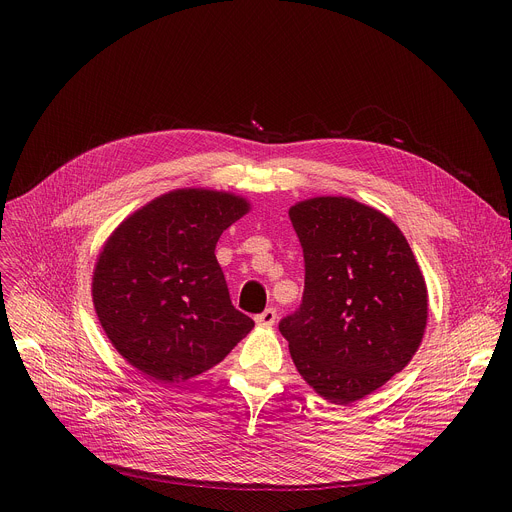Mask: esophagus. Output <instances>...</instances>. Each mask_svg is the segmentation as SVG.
<instances>
[{"label":"esophagus","mask_w":512,"mask_h":512,"mask_svg":"<svg viewBox=\"0 0 512 512\" xmlns=\"http://www.w3.org/2000/svg\"><path fill=\"white\" fill-rule=\"evenodd\" d=\"M275 318H277L275 308H267V310H263L261 314H257V316H255V322H257V324H261V326H271V324L275 322Z\"/></svg>","instance_id":"34e87169"}]
</instances>
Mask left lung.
<instances>
[{"label": "left lung", "instance_id": "8db88e82", "mask_svg": "<svg viewBox=\"0 0 512 512\" xmlns=\"http://www.w3.org/2000/svg\"><path fill=\"white\" fill-rule=\"evenodd\" d=\"M304 251V294L279 322L300 375L348 405L383 387L415 354L427 289L413 251L383 212L322 196L289 208Z\"/></svg>", "mask_w": 512, "mask_h": 512}]
</instances>
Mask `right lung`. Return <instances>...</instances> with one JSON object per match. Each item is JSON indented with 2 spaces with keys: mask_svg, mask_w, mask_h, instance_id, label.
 <instances>
[{
  "mask_svg": "<svg viewBox=\"0 0 512 512\" xmlns=\"http://www.w3.org/2000/svg\"><path fill=\"white\" fill-rule=\"evenodd\" d=\"M249 210L212 190L164 194L105 243L93 302L117 352L156 383H180L221 362L255 322L229 296L214 249Z\"/></svg>",
  "mask_w": 512,
  "mask_h": 512,
  "instance_id": "obj_1",
  "label": "right lung"
}]
</instances>
